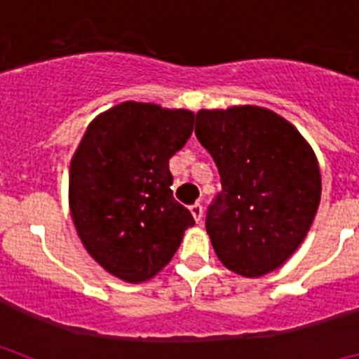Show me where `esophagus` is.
Wrapping results in <instances>:
<instances>
[{
	"mask_svg": "<svg viewBox=\"0 0 359 359\" xmlns=\"http://www.w3.org/2000/svg\"><path fill=\"white\" fill-rule=\"evenodd\" d=\"M190 212H192V215H194L196 221H201V217H203V207H201V203H194V205L190 207Z\"/></svg>",
	"mask_w": 359,
	"mask_h": 359,
	"instance_id": "1",
	"label": "esophagus"
}]
</instances>
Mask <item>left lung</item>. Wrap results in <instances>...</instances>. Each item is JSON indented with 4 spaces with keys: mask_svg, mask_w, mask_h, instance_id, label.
Segmentation results:
<instances>
[{
    "mask_svg": "<svg viewBox=\"0 0 359 359\" xmlns=\"http://www.w3.org/2000/svg\"><path fill=\"white\" fill-rule=\"evenodd\" d=\"M196 136L221 176L205 221L215 255L244 277L273 271L300 246L318 210L315 152L287 120L255 106L201 109Z\"/></svg>",
    "mask_w": 359,
    "mask_h": 359,
    "instance_id": "left-lung-1",
    "label": "left lung"
}]
</instances>
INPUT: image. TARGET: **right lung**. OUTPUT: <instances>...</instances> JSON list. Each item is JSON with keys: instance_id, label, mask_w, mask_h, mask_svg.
<instances>
[{"instance_id": "1", "label": "right lung", "mask_w": 359, "mask_h": 359, "mask_svg": "<svg viewBox=\"0 0 359 359\" xmlns=\"http://www.w3.org/2000/svg\"><path fill=\"white\" fill-rule=\"evenodd\" d=\"M194 115L123 102L88 126L69 167V208L82 244L111 275L144 282L169 264L194 217L172 198L169 160Z\"/></svg>"}]
</instances>
